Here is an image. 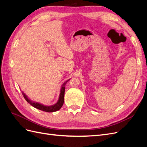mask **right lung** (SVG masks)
I'll use <instances>...</instances> for the list:
<instances>
[{"label":"right lung","instance_id":"right-lung-1","mask_svg":"<svg viewBox=\"0 0 147 147\" xmlns=\"http://www.w3.org/2000/svg\"><path fill=\"white\" fill-rule=\"evenodd\" d=\"M69 80H68L67 81L65 82L63 85L61 86V92H60V95L59 97V100L57 102V103L55 104V105H53L51 106H45L44 105H42L40 103H38V102H32V100H30L29 99H28V97H27L24 93L23 92V95L24 97V99L26 100L27 101L29 104H30L31 105L33 106L34 107L36 108L38 110H40L42 111H44V112H56V111L59 110L63 106L64 104V92H65V86L66 83H67V82Z\"/></svg>","mask_w":147,"mask_h":147}]
</instances>
